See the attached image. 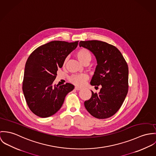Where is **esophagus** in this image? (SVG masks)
Here are the masks:
<instances>
[{"mask_svg": "<svg viewBox=\"0 0 156 156\" xmlns=\"http://www.w3.org/2000/svg\"><path fill=\"white\" fill-rule=\"evenodd\" d=\"M75 89L76 90H80L81 88L80 87H75Z\"/></svg>", "mask_w": 156, "mask_h": 156, "instance_id": "obj_1", "label": "esophagus"}]
</instances>
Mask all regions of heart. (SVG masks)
Masks as SVG:
<instances>
[{"label": "heart", "mask_w": 156, "mask_h": 156, "mask_svg": "<svg viewBox=\"0 0 156 156\" xmlns=\"http://www.w3.org/2000/svg\"><path fill=\"white\" fill-rule=\"evenodd\" d=\"M76 56L79 61L82 63H84L86 62L90 61L91 58V53L87 49L84 48L79 49L76 52ZM87 78L88 77L85 74H78L70 76L69 80L70 83L75 85L82 86L84 84Z\"/></svg>", "instance_id": "obj_1"}]
</instances>
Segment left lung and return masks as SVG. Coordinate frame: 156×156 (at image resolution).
Segmentation results:
<instances>
[{"label":"left lung","mask_w":156,"mask_h":156,"mask_svg":"<svg viewBox=\"0 0 156 156\" xmlns=\"http://www.w3.org/2000/svg\"><path fill=\"white\" fill-rule=\"evenodd\" d=\"M79 45L80 47L91 51L97 60L98 65L91 85L102 86L99 93L91 91V97L84 102V106L95 118L111 117L120 108L128 92L127 62L115 46L105 42L97 40L80 41Z\"/></svg>","instance_id":"8db88e82"}]
</instances>
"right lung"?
Returning <instances> with one entry per match:
<instances>
[{"instance_id": "obj_1", "label": "right lung", "mask_w": 156, "mask_h": 156, "mask_svg": "<svg viewBox=\"0 0 156 156\" xmlns=\"http://www.w3.org/2000/svg\"><path fill=\"white\" fill-rule=\"evenodd\" d=\"M78 44V41H54L37 47L27 58L22 88L27 104L36 115L46 118L54 115L73 90L72 84L58 86L53 82L58 69Z\"/></svg>"}]
</instances>
